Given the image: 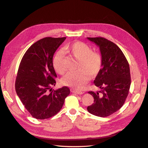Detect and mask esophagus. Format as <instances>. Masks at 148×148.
<instances>
[{
    "label": "esophagus",
    "instance_id": "1",
    "mask_svg": "<svg viewBox=\"0 0 148 148\" xmlns=\"http://www.w3.org/2000/svg\"><path fill=\"white\" fill-rule=\"evenodd\" d=\"M72 92L75 93V94H79V95H82L84 94V92L82 91H78V90H73Z\"/></svg>",
    "mask_w": 148,
    "mask_h": 148
}]
</instances>
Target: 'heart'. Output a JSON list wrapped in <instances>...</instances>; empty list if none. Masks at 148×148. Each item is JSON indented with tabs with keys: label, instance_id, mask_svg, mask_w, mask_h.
Wrapping results in <instances>:
<instances>
[{
	"label": "heart",
	"instance_id": "b5f03b06",
	"mask_svg": "<svg viewBox=\"0 0 148 148\" xmlns=\"http://www.w3.org/2000/svg\"><path fill=\"white\" fill-rule=\"evenodd\" d=\"M64 50L79 59L80 69L66 73L62 78L61 82L65 86L80 90L90 80L91 75L96 76L100 71L103 64L102 56L98 51H92L89 45L80 41L66 44ZM64 59V53L61 50L58 51L53 58V67L58 74H63L65 71Z\"/></svg>",
	"mask_w": 148,
	"mask_h": 148
}]
</instances>
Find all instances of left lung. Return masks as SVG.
Here are the masks:
<instances>
[{
  "instance_id": "1",
  "label": "left lung",
  "mask_w": 148,
  "mask_h": 148,
  "mask_svg": "<svg viewBox=\"0 0 148 148\" xmlns=\"http://www.w3.org/2000/svg\"><path fill=\"white\" fill-rule=\"evenodd\" d=\"M97 44L103 58L102 68L94 82L101 91L88 93L94 103L88 111L99 117H107L119 110L125 103L131 85L128 62L119 47L103 37L87 38Z\"/></svg>"
}]
</instances>
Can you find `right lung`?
Masks as SVG:
<instances>
[{
    "label": "right lung",
    "mask_w": 148,
    "mask_h": 148,
    "mask_svg": "<svg viewBox=\"0 0 148 148\" xmlns=\"http://www.w3.org/2000/svg\"><path fill=\"white\" fill-rule=\"evenodd\" d=\"M66 39L46 37L31 45L23 56L18 67L15 87L26 110L37 119H45L56 114L69 95L64 86L54 90L57 75L53 57Z\"/></svg>",
    "instance_id": "obj_1"
}]
</instances>
